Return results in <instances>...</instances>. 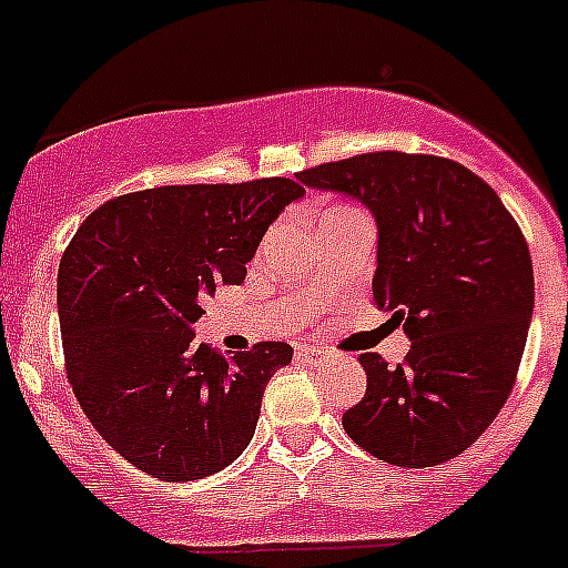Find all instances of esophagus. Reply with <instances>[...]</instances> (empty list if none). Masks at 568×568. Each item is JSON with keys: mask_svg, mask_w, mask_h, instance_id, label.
Listing matches in <instances>:
<instances>
[{"mask_svg": "<svg viewBox=\"0 0 568 568\" xmlns=\"http://www.w3.org/2000/svg\"><path fill=\"white\" fill-rule=\"evenodd\" d=\"M298 355H304V358H310V361H321L324 358V349H318V346L298 344Z\"/></svg>", "mask_w": 568, "mask_h": 568, "instance_id": "34e87169", "label": "esophagus"}]
</instances>
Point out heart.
Instances as JSON below:
<instances>
[{
	"label": "heart",
	"instance_id": "heart-1",
	"mask_svg": "<svg viewBox=\"0 0 568 568\" xmlns=\"http://www.w3.org/2000/svg\"><path fill=\"white\" fill-rule=\"evenodd\" d=\"M344 210H349V207H329V210H327V213H324V215H333V213H344Z\"/></svg>",
	"mask_w": 568,
	"mask_h": 568
}]
</instances>
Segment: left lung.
<instances>
[{
  "label": "left lung",
  "instance_id": "1",
  "mask_svg": "<svg viewBox=\"0 0 568 568\" xmlns=\"http://www.w3.org/2000/svg\"><path fill=\"white\" fill-rule=\"evenodd\" d=\"M298 182L373 210L375 304L413 341L398 366L358 355L366 393L341 418L344 433L384 464L453 460L500 413L524 358L535 275L518 222L444 155L378 150L301 170Z\"/></svg>",
  "mask_w": 568,
  "mask_h": 568
}]
</instances>
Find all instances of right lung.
<instances>
[{
	"instance_id": "obj_1",
	"label": "right lung",
	"mask_w": 568,
	"mask_h": 568,
	"mask_svg": "<svg viewBox=\"0 0 568 568\" xmlns=\"http://www.w3.org/2000/svg\"><path fill=\"white\" fill-rule=\"evenodd\" d=\"M304 187L273 175L168 184L97 207L59 261L73 395L115 453L162 480H199L253 440L261 395L293 361L284 341L222 355L195 344L204 295L241 284L261 235Z\"/></svg>"
}]
</instances>
